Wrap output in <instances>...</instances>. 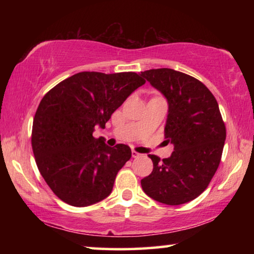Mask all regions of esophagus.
Instances as JSON below:
<instances>
[{
  "mask_svg": "<svg viewBox=\"0 0 254 254\" xmlns=\"http://www.w3.org/2000/svg\"><path fill=\"white\" fill-rule=\"evenodd\" d=\"M140 156H141V153L134 151V150H132V157H133V158H139Z\"/></svg>",
  "mask_w": 254,
  "mask_h": 254,
  "instance_id": "34e87169",
  "label": "esophagus"
}]
</instances>
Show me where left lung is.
I'll list each match as a JSON object with an SVG mask.
<instances>
[{
  "label": "left lung",
  "instance_id": "1",
  "mask_svg": "<svg viewBox=\"0 0 254 254\" xmlns=\"http://www.w3.org/2000/svg\"><path fill=\"white\" fill-rule=\"evenodd\" d=\"M140 75L168 102L165 137L174 144L162 161L149 154L153 170L141 186L159 203H188L207 188L220 165L226 128L218 104L201 81L184 72L158 68Z\"/></svg>",
  "mask_w": 254,
  "mask_h": 254
}]
</instances>
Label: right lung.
<instances>
[{
    "instance_id": "obj_1",
    "label": "right lung",
    "mask_w": 254,
    "mask_h": 254,
    "mask_svg": "<svg viewBox=\"0 0 254 254\" xmlns=\"http://www.w3.org/2000/svg\"><path fill=\"white\" fill-rule=\"evenodd\" d=\"M145 80L135 72L83 71L60 81L42 98L31 143L45 182L58 198L85 207L112 192L119 170L131 158L126 144L111 148L93 136Z\"/></svg>"
}]
</instances>
